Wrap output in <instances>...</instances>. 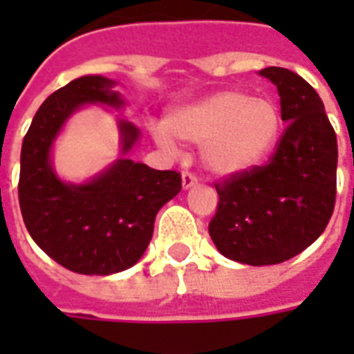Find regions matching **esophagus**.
Masks as SVG:
<instances>
[{
	"mask_svg": "<svg viewBox=\"0 0 354 354\" xmlns=\"http://www.w3.org/2000/svg\"><path fill=\"white\" fill-rule=\"evenodd\" d=\"M195 184H197V176H195V174H192V172H184V174H182V187H184V189H189V187H193Z\"/></svg>",
	"mask_w": 354,
	"mask_h": 354,
	"instance_id": "34e87169",
	"label": "esophagus"
}]
</instances>
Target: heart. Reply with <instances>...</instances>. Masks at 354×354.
<instances>
[{
  "instance_id": "1",
  "label": "heart",
  "mask_w": 354,
  "mask_h": 354,
  "mask_svg": "<svg viewBox=\"0 0 354 354\" xmlns=\"http://www.w3.org/2000/svg\"><path fill=\"white\" fill-rule=\"evenodd\" d=\"M281 109L269 98H254L241 91H220L176 109L155 138L169 151L174 138L201 147L203 162L210 172L233 176L256 169L279 142Z\"/></svg>"
}]
</instances>
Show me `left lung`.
<instances>
[{
  "label": "left lung",
  "instance_id": "1",
  "mask_svg": "<svg viewBox=\"0 0 354 354\" xmlns=\"http://www.w3.org/2000/svg\"><path fill=\"white\" fill-rule=\"evenodd\" d=\"M260 75L279 91L288 124L267 165L214 184L220 201L208 233L230 260L274 266L304 252L326 230L335 205L337 140L304 77L277 66Z\"/></svg>",
  "mask_w": 354,
  "mask_h": 354
}]
</instances>
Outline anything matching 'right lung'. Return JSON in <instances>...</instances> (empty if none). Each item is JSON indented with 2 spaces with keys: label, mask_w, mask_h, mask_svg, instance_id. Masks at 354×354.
<instances>
[{
  "label": "right lung",
  "mask_w": 354,
  "mask_h": 354,
  "mask_svg": "<svg viewBox=\"0 0 354 354\" xmlns=\"http://www.w3.org/2000/svg\"><path fill=\"white\" fill-rule=\"evenodd\" d=\"M115 81L83 75L43 102L20 151L19 203L28 233L53 260L73 273L111 274L132 267L146 252L155 216L182 189L176 170H155L124 155L140 131L119 119L121 157L85 184L60 180L50 149L70 117L87 104L121 108Z\"/></svg>",
  "instance_id": "right-lung-1"
}]
</instances>
